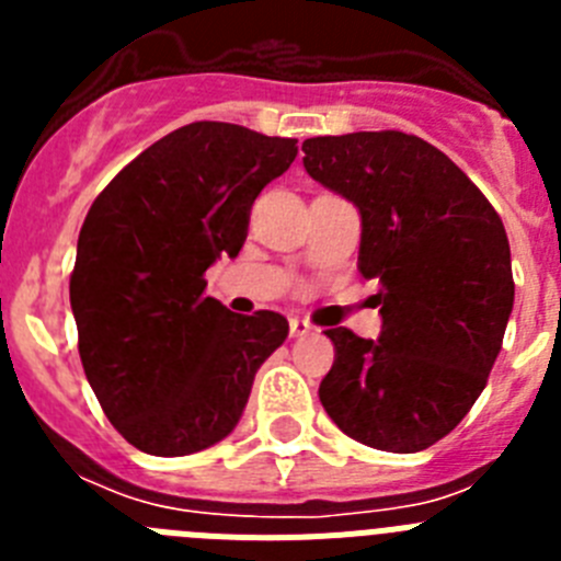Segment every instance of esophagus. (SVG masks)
<instances>
[{
	"label": "esophagus",
	"mask_w": 561,
	"mask_h": 561,
	"mask_svg": "<svg viewBox=\"0 0 561 561\" xmlns=\"http://www.w3.org/2000/svg\"><path fill=\"white\" fill-rule=\"evenodd\" d=\"M311 331V323H306V320H300V317H291L289 320V334L291 336H304Z\"/></svg>",
	"instance_id": "obj_1"
}]
</instances>
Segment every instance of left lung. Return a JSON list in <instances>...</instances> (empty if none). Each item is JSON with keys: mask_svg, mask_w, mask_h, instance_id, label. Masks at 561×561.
Wrapping results in <instances>:
<instances>
[{"mask_svg": "<svg viewBox=\"0 0 561 561\" xmlns=\"http://www.w3.org/2000/svg\"><path fill=\"white\" fill-rule=\"evenodd\" d=\"M311 180L362 216L359 272L376 277L379 340L329 329L320 401L365 447L421 453L453 433L503 345L514 306L508 236L447 153L404 131L304 142Z\"/></svg>", "mask_w": 561, "mask_h": 561, "instance_id": "8db88e82", "label": "left lung"}]
</instances>
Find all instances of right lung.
<instances>
[{"mask_svg":"<svg viewBox=\"0 0 561 561\" xmlns=\"http://www.w3.org/2000/svg\"><path fill=\"white\" fill-rule=\"evenodd\" d=\"M297 157V140L199 121L128 162L89 207L69 304L83 374L114 430L176 458L232 433L277 311L232 314L207 297V266L247 241L252 202Z\"/></svg>","mask_w":561,"mask_h":561,"instance_id":"obj_1","label":"right lung"}]
</instances>
